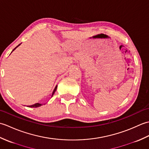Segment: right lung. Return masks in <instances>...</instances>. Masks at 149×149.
<instances>
[{"instance_id": "right-lung-1", "label": "right lung", "mask_w": 149, "mask_h": 149, "mask_svg": "<svg viewBox=\"0 0 149 149\" xmlns=\"http://www.w3.org/2000/svg\"><path fill=\"white\" fill-rule=\"evenodd\" d=\"M20 44H19V45L17 46V47H16L13 50H13L17 48V47H18L19 45H20ZM56 89H57V86H56V88H54V91H53V92H52V97L53 96V95L54 94V93H55V91H56ZM42 106V104H39V103H36V104H33V105H31V106H29V107H40V106Z\"/></svg>"}]
</instances>
